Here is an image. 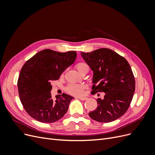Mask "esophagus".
Segmentation results:
<instances>
[{
    "label": "esophagus",
    "mask_w": 155,
    "mask_h": 155,
    "mask_svg": "<svg viewBox=\"0 0 155 155\" xmlns=\"http://www.w3.org/2000/svg\"><path fill=\"white\" fill-rule=\"evenodd\" d=\"M78 99H79V100H82V101H84V100H86L87 98V97H78Z\"/></svg>",
    "instance_id": "34e87169"
}]
</instances>
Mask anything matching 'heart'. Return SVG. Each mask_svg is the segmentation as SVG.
<instances>
[{
    "instance_id": "1",
    "label": "heart",
    "mask_w": 155,
    "mask_h": 155,
    "mask_svg": "<svg viewBox=\"0 0 155 155\" xmlns=\"http://www.w3.org/2000/svg\"><path fill=\"white\" fill-rule=\"evenodd\" d=\"M76 68L79 72H81L83 70L88 68V65L85 63H79L76 65ZM85 87L79 84H69L66 87V91L72 95L79 96L83 93Z\"/></svg>"
}]
</instances>
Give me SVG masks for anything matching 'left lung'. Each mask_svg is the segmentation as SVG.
Here are the masks:
<instances>
[{
  "label": "left lung",
  "mask_w": 155,
  "mask_h": 155,
  "mask_svg": "<svg viewBox=\"0 0 155 155\" xmlns=\"http://www.w3.org/2000/svg\"><path fill=\"white\" fill-rule=\"evenodd\" d=\"M81 54L94 72L91 94L104 92V99L98 98L96 109L89 112V116L101 123L118 119L129 109L135 91L130 64L124 57L109 48Z\"/></svg>",
  "instance_id": "obj_1"
}]
</instances>
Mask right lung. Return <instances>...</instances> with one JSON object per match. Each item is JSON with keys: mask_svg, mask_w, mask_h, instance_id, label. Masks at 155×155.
I'll use <instances>...</instances> for the list:
<instances>
[{"mask_svg": "<svg viewBox=\"0 0 155 155\" xmlns=\"http://www.w3.org/2000/svg\"><path fill=\"white\" fill-rule=\"evenodd\" d=\"M76 56V51L61 53L45 49L23 65L17 81L18 94L23 107L33 118L42 123H54L66 114L74 97L63 93L53 100L51 82L58 80Z\"/></svg>", "mask_w": 155, "mask_h": 155, "instance_id": "right-lung-1", "label": "right lung"}]
</instances>
